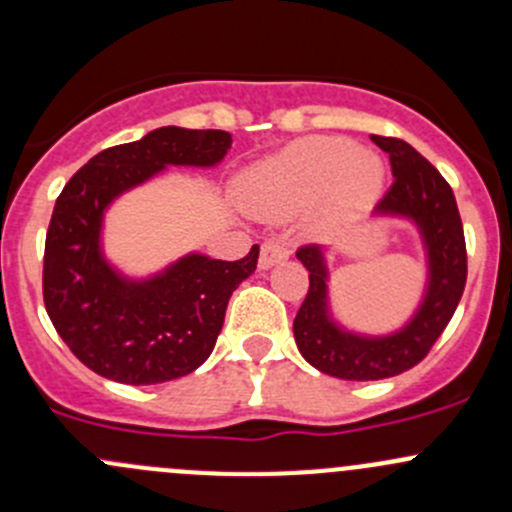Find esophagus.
Returning a JSON list of instances; mask_svg holds the SVG:
<instances>
[{
  "mask_svg": "<svg viewBox=\"0 0 512 512\" xmlns=\"http://www.w3.org/2000/svg\"><path fill=\"white\" fill-rule=\"evenodd\" d=\"M289 255H292V247H289V242H285V240H267L265 245H262V250H260V267H262V270H267V267H272L275 262L287 260Z\"/></svg>",
  "mask_w": 512,
  "mask_h": 512,
  "instance_id": "34e87169",
  "label": "esophagus"
}]
</instances>
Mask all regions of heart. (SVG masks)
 Here are the masks:
<instances>
[{"label":"heart","mask_w":512,"mask_h":512,"mask_svg":"<svg viewBox=\"0 0 512 512\" xmlns=\"http://www.w3.org/2000/svg\"><path fill=\"white\" fill-rule=\"evenodd\" d=\"M379 158L356 151L347 138L314 136L297 141L250 175L255 198L282 205H302L324 195L329 215H349L366 208L381 188Z\"/></svg>","instance_id":"1"}]
</instances>
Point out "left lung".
<instances>
[{
    "instance_id": "1",
    "label": "left lung",
    "mask_w": 512,
    "mask_h": 512,
    "mask_svg": "<svg viewBox=\"0 0 512 512\" xmlns=\"http://www.w3.org/2000/svg\"><path fill=\"white\" fill-rule=\"evenodd\" d=\"M389 153L394 183L376 213L416 220L428 247L431 282L421 309L394 337L364 339L347 334L327 317V270L317 245H304L297 257L309 270V289L294 317V342L304 359L322 374L347 381H376L404 374L423 359L451 322L468 275L466 237L451 185L416 148L401 138L371 136Z\"/></svg>"
}]
</instances>
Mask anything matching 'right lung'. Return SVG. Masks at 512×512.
<instances>
[{"mask_svg": "<svg viewBox=\"0 0 512 512\" xmlns=\"http://www.w3.org/2000/svg\"><path fill=\"white\" fill-rule=\"evenodd\" d=\"M227 131L165 126L113 146L71 175L56 198L44 245V307L81 364L131 386L163 384L213 352L232 292L257 270L260 247L225 262L190 255L148 282H126L98 250L106 205L165 165H215Z\"/></svg>", "mask_w": 512, "mask_h": 512, "instance_id": "right-lung-1", "label": "right lung"}]
</instances>
